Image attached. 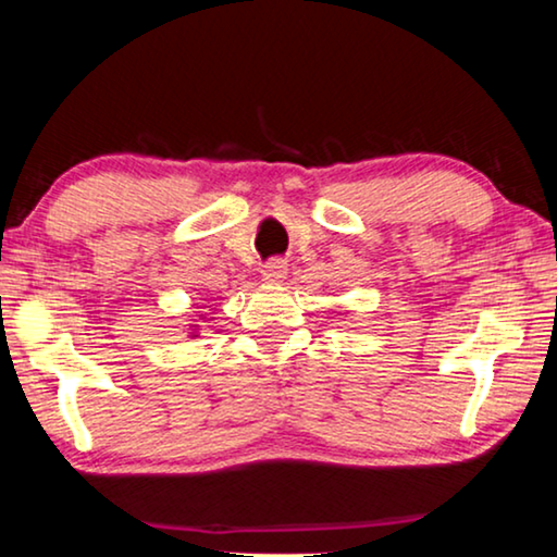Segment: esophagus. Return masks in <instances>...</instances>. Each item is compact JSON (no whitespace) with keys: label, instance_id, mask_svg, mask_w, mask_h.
Segmentation results:
<instances>
[{"label":"esophagus","instance_id":"34e87169","mask_svg":"<svg viewBox=\"0 0 557 557\" xmlns=\"http://www.w3.org/2000/svg\"><path fill=\"white\" fill-rule=\"evenodd\" d=\"M286 273H288V265L286 261H281V258H273V261H269L261 269V276L265 284H281V281L286 278Z\"/></svg>","mask_w":557,"mask_h":557}]
</instances>
